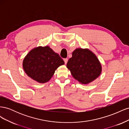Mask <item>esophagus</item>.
I'll list each match as a JSON object with an SVG mask.
<instances>
[{
	"instance_id": "1",
	"label": "esophagus",
	"mask_w": 129,
	"mask_h": 129,
	"mask_svg": "<svg viewBox=\"0 0 129 129\" xmlns=\"http://www.w3.org/2000/svg\"><path fill=\"white\" fill-rule=\"evenodd\" d=\"M63 60H64V61L65 64H67V62H68V58H64Z\"/></svg>"
}]
</instances>
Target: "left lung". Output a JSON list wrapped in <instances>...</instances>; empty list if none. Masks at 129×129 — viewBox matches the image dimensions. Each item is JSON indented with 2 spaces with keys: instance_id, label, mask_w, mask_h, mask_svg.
Masks as SVG:
<instances>
[{
  "instance_id": "1",
  "label": "left lung",
  "mask_w": 129,
  "mask_h": 129,
  "mask_svg": "<svg viewBox=\"0 0 129 129\" xmlns=\"http://www.w3.org/2000/svg\"><path fill=\"white\" fill-rule=\"evenodd\" d=\"M67 68L73 77L82 84H87L96 80L102 72V65L96 55L87 48H76L72 53Z\"/></svg>"
}]
</instances>
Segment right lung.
<instances>
[{"label": "right lung", "instance_id": "obj_1", "mask_svg": "<svg viewBox=\"0 0 129 129\" xmlns=\"http://www.w3.org/2000/svg\"><path fill=\"white\" fill-rule=\"evenodd\" d=\"M64 62L49 46H39L31 49L25 57L22 67L31 79L40 83L49 81L56 69Z\"/></svg>", "mask_w": 129, "mask_h": 129}]
</instances>
